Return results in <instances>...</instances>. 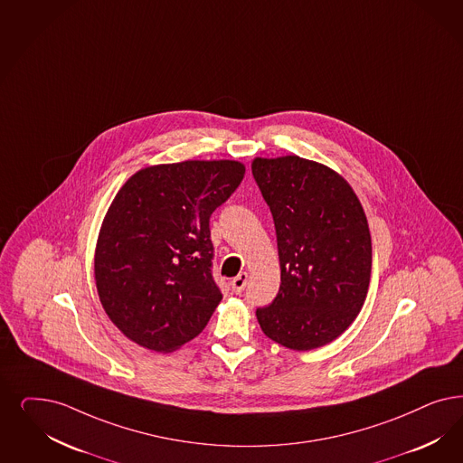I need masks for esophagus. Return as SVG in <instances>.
<instances>
[{"label":"esophagus","instance_id":"34e87169","mask_svg":"<svg viewBox=\"0 0 463 463\" xmlns=\"http://www.w3.org/2000/svg\"><path fill=\"white\" fill-rule=\"evenodd\" d=\"M246 284H248V273L246 271H241L238 277H234L232 280H231V288L232 290L236 292V294H241L244 288H246Z\"/></svg>","mask_w":463,"mask_h":463}]
</instances>
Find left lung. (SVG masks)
I'll return each instance as SVG.
<instances>
[{
	"label": "left lung",
	"mask_w": 463,
	"mask_h": 463,
	"mask_svg": "<svg viewBox=\"0 0 463 463\" xmlns=\"http://www.w3.org/2000/svg\"><path fill=\"white\" fill-rule=\"evenodd\" d=\"M251 171L273 215L280 261L279 294L256 318L288 349H318L366 301L373 248L364 208L342 175L315 160L256 157Z\"/></svg>",
	"instance_id": "left-lung-1"
}]
</instances>
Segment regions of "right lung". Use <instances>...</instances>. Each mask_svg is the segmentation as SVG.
I'll use <instances>...</instances> for the list:
<instances>
[{
  "label": "right lung",
  "mask_w": 463,
  "mask_h": 463,
  "mask_svg": "<svg viewBox=\"0 0 463 463\" xmlns=\"http://www.w3.org/2000/svg\"><path fill=\"white\" fill-rule=\"evenodd\" d=\"M238 160L148 165L116 193L100 225L94 275L118 330L156 352L198 335L222 294L212 279L210 215L240 186Z\"/></svg>",
  "instance_id": "add662e5"
}]
</instances>
